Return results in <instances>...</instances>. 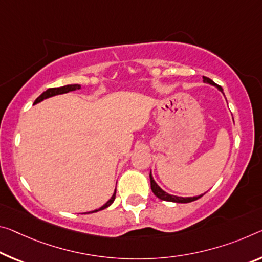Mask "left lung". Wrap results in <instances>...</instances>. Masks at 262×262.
Masks as SVG:
<instances>
[{"instance_id": "left-lung-1", "label": "left lung", "mask_w": 262, "mask_h": 262, "mask_svg": "<svg viewBox=\"0 0 262 262\" xmlns=\"http://www.w3.org/2000/svg\"><path fill=\"white\" fill-rule=\"evenodd\" d=\"M203 78H204V81H205V82H209V84L215 86L219 91H222V92H223L222 87L215 84V82H213L212 80H211L210 78H207V77H203ZM149 176H150V186H151V191H152L154 194H155V196H156L157 198L162 199V201L173 202V203H190V202L196 201V199L201 198V197L203 196V194H202V196H198V197H186V198L177 197V196H171V194L164 192V191L162 190V189L160 188V186L156 184V182L154 181V178H152V176H151V172H150V175H149Z\"/></svg>"}]
</instances>
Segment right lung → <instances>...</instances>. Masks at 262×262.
<instances>
[{"label": "right lung", "instance_id": "right-lung-1", "mask_svg": "<svg viewBox=\"0 0 262 262\" xmlns=\"http://www.w3.org/2000/svg\"><path fill=\"white\" fill-rule=\"evenodd\" d=\"M79 89H80V85H66V86H63V87H53V89H49V90L45 91V92L41 93V94L39 95V97L36 99L34 103H38V102H40V101H43L44 99L50 98V97H53V95H57V94H63V93H68V92H71V91L79 90ZM115 194H116V189H115V192H114V194H113V196H112V198L110 199V201L107 202L105 205H102V206L100 207V209L92 211V213H93V212H98V211H100V210L106 209V207H108V206L112 204V203L114 202V199H115ZM89 213H91V212H89Z\"/></svg>", "mask_w": 262, "mask_h": 262}]
</instances>
